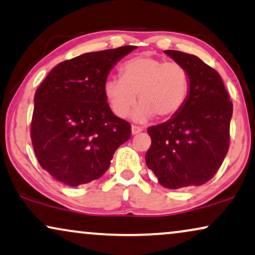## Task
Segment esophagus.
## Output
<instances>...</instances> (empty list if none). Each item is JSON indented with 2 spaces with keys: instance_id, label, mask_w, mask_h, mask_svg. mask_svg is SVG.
<instances>
[{
  "instance_id": "obj_1",
  "label": "esophagus",
  "mask_w": 255,
  "mask_h": 255,
  "mask_svg": "<svg viewBox=\"0 0 255 255\" xmlns=\"http://www.w3.org/2000/svg\"><path fill=\"white\" fill-rule=\"evenodd\" d=\"M143 130L141 127H138V126H131V134L133 135H136L138 133H141V131Z\"/></svg>"
}]
</instances>
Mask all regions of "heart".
<instances>
[{"label": "heart", "mask_w": 255, "mask_h": 255, "mask_svg": "<svg viewBox=\"0 0 255 255\" xmlns=\"http://www.w3.org/2000/svg\"><path fill=\"white\" fill-rule=\"evenodd\" d=\"M189 74L176 62L141 54L126 60L120 67V78H110L104 93L111 110L119 118L130 113L137 98L141 105L134 112L138 122L174 117L182 110L189 96Z\"/></svg>", "instance_id": "b5f03b06"}]
</instances>
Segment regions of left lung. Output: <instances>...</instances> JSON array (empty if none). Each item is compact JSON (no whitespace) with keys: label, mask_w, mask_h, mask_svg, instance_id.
Here are the masks:
<instances>
[{"label":"left lung","mask_w":255,"mask_h":255,"mask_svg":"<svg viewBox=\"0 0 255 255\" xmlns=\"http://www.w3.org/2000/svg\"><path fill=\"white\" fill-rule=\"evenodd\" d=\"M164 53L185 67L189 96L170 120L147 129L151 145L145 163L164 188L198 186L216 175L229 151L233 105L215 69L193 54Z\"/></svg>","instance_id":"8db88e82"}]
</instances>
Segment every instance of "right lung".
Wrapping results in <instances>:
<instances>
[{
    "label": "right lung",
    "instance_id": "right-lung-1",
    "mask_svg": "<svg viewBox=\"0 0 255 255\" xmlns=\"http://www.w3.org/2000/svg\"><path fill=\"white\" fill-rule=\"evenodd\" d=\"M136 46L80 54L59 63L37 88L31 120L40 167L65 185L101 177L117 149L129 140V122L115 117L104 93L107 76Z\"/></svg>",
    "mask_w": 255,
    "mask_h": 255
}]
</instances>
